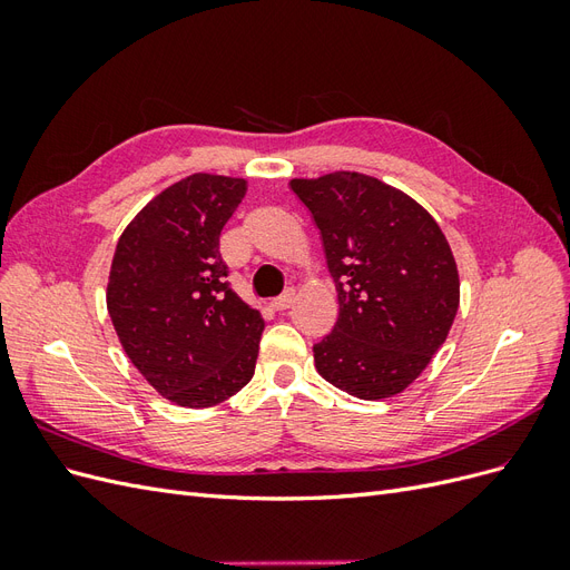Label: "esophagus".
Returning a JSON list of instances; mask_svg holds the SVG:
<instances>
[{
  "mask_svg": "<svg viewBox=\"0 0 570 570\" xmlns=\"http://www.w3.org/2000/svg\"><path fill=\"white\" fill-rule=\"evenodd\" d=\"M292 304H295V289H285L278 299L271 302V308L273 312H285Z\"/></svg>",
  "mask_w": 570,
  "mask_h": 570,
  "instance_id": "esophagus-1",
  "label": "esophagus"
}]
</instances>
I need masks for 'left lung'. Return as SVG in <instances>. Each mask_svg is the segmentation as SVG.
<instances>
[{
    "mask_svg": "<svg viewBox=\"0 0 570 570\" xmlns=\"http://www.w3.org/2000/svg\"><path fill=\"white\" fill-rule=\"evenodd\" d=\"M321 233L340 314L316 371L358 400L400 394L442 347L459 271L438 220L402 189L356 170L289 180Z\"/></svg>",
    "mask_w": 570,
    "mask_h": 570,
    "instance_id": "1",
    "label": "left lung"
}]
</instances>
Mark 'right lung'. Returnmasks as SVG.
Segmentation results:
<instances>
[{
  "mask_svg": "<svg viewBox=\"0 0 570 570\" xmlns=\"http://www.w3.org/2000/svg\"><path fill=\"white\" fill-rule=\"evenodd\" d=\"M247 193L245 178L187 176L120 233L107 308L120 347L168 402L206 409L254 375L262 314L226 283L218 237Z\"/></svg>",
  "mask_w": 570,
  "mask_h": 570,
  "instance_id": "1",
  "label": "right lung"
}]
</instances>
